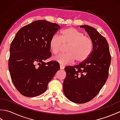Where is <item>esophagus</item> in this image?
<instances>
[{"label":"esophagus","instance_id":"obj_1","mask_svg":"<svg viewBox=\"0 0 120 120\" xmlns=\"http://www.w3.org/2000/svg\"><path fill=\"white\" fill-rule=\"evenodd\" d=\"M60 69L61 70H63V69H64V66H63V65H62L61 64H60Z\"/></svg>","mask_w":120,"mask_h":120}]
</instances>
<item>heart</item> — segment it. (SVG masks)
Segmentation results:
<instances>
[{
  "label": "heart",
  "mask_w": 120,
  "mask_h": 120,
  "mask_svg": "<svg viewBox=\"0 0 120 120\" xmlns=\"http://www.w3.org/2000/svg\"><path fill=\"white\" fill-rule=\"evenodd\" d=\"M65 54H60L55 57L56 61L62 65H67L76 62L85 61L91 55L93 48V42L90 37L74 28L63 30L61 36L55 35L49 42L50 48L53 54L57 55L63 46H67Z\"/></svg>",
  "instance_id": "b5f03b06"
}]
</instances>
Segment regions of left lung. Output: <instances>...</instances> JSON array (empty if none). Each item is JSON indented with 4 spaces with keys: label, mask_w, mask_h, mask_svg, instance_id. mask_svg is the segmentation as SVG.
Listing matches in <instances>:
<instances>
[{
    "label": "left lung",
    "mask_w": 120,
    "mask_h": 120,
    "mask_svg": "<svg viewBox=\"0 0 120 120\" xmlns=\"http://www.w3.org/2000/svg\"><path fill=\"white\" fill-rule=\"evenodd\" d=\"M93 42L91 55L85 61L64 70L67 76L63 90L65 96L72 102L83 104L98 95L108 77L111 63L109 45L106 38L93 27L82 25Z\"/></svg>",
    "instance_id": "obj_1"
}]
</instances>
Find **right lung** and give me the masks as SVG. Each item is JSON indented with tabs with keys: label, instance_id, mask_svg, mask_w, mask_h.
Returning a JSON list of instances; mask_svg holds the SVG:
<instances>
[{
	"label": "right lung",
	"instance_id": "1",
	"mask_svg": "<svg viewBox=\"0 0 120 120\" xmlns=\"http://www.w3.org/2000/svg\"><path fill=\"white\" fill-rule=\"evenodd\" d=\"M60 27L56 23L40 20L22 27L15 35L10 45L9 70L15 87L22 95L42 94L59 70L56 61H44L52 57L50 40Z\"/></svg>",
	"mask_w": 120,
	"mask_h": 120
}]
</instances>
